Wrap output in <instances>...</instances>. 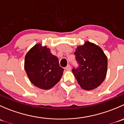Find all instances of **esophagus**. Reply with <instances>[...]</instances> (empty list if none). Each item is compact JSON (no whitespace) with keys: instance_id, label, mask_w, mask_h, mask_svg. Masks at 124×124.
I'll return each mask as SVG.
<instances>
[{"instance_id":"34e87169","label":"esophagus","mask_w":124,"mask_h":124,"mask_svg":"<svg viewBox=\"0 0 124 124\" xmlns=\"http://www.w3.org/2000/svg\"><path fill=\"white\" fill-rule=\"evenodd\" d=\"M65 70H68V71H70V70H71V66H70V65H67V67H65Z\"/></svg>"}]
</instances>
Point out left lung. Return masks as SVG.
<instances>
[{"instance_id": "1", "label": "left lung", "mask_w": 124, "mask_h": 124, "mask_svg": "<svg viewBox=\"0 0 124 124\" xmlns=\"http://www.w3.org/2000/svg\"><path fill=\"white\" fill-rule=\"evenodd\" d=\"M74 54L78 67L72 71L78 83L87 91L97 88L106 78L107 56L99 46L89 41L78 46Z\"/></svg>"}]
</instances>
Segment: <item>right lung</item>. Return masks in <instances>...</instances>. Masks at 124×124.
Returning <instances> with one entry per match:
<instances>
[{
  "label": "right lung",
  "instance_id": "1",
  "mask_svg": "<svg viewBox=\"0 0 124 124\" xmlns=\"http://www.w3.org/2000/svg\"><path fill=\"white\" fill-rule=\"evenodd\" d=\"M24 69L31 83L42 89H49L57 84L63 75L56 56L41 44L33 46L27 53Z\"/></svg>",
  "mask_w": 124,
  "mask_h": 124
}]
</instances>
